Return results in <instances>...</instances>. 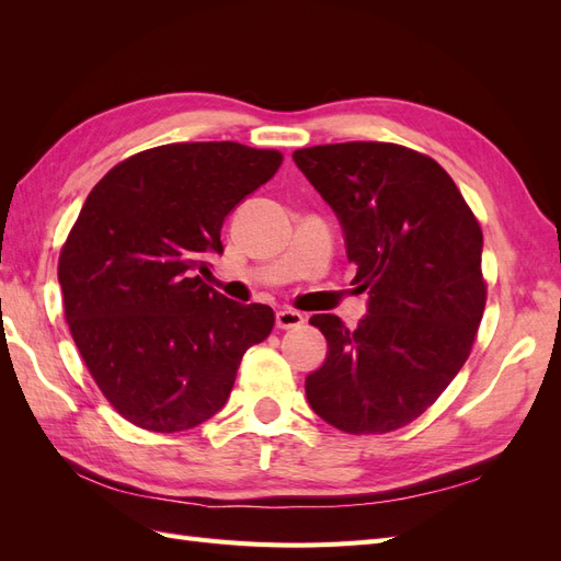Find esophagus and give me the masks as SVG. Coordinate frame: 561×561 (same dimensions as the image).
<instances>
[{
	"label": "esophagus",
	"instance_id": "34e87169",
	"mask_svg": "<svg viewBox=\"0 0 561 561\" xmlns=\"http://www.w3.org/2000/svg\"><path fill=\"white\" fill-rule=\"evenodd\" d=\"M304 322V316L295 309H280L276 313V328L280 330H293V328H299Z\"/></svg>",
	"mask_w": 561,
	"mask_h": 561
}]
</instances>
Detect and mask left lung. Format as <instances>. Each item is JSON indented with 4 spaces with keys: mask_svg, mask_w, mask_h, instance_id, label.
<instances>
[{
    "mask_svg": "<svg viewBox=\"0 0 561 561\" xmlns=\"http://www.w3.org/2000/svg\"><path fill=\"white\" fill-rule=\"evenodd\" d=\"M336 213L369 295L348 330L318 313L328 360L307 377L311 410L351 435L419 419L468 360L486 304L482 229L435 159L393 142H339L293 154Z\"/></svg>",
    "mask_w": 561,
    "mask_h": 561,
    "instance_id": "left-lung-1",
    "label": "left lung"
}]
</instances>
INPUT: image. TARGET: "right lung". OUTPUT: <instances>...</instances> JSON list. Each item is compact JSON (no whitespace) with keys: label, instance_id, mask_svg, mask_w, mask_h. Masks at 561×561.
I'll list each match as a JSON object with an SVG mask.
<instances>
[{"label":"right lung","instance_id":"obj_1","mask_svg":"<svg viewBox=\"0 0 561 561\" xmlns=\"http://www.w3.org/2000/svg\"><path fill=\"white\" fill-rule=\"evenodd\" d=\"M283 154L241 142H173L100 180L58 260L65 320L114 410L180 433L222 410L243 353L274 330L266 304L227 299L198 274L225 217Z\"/></svg>","mask_w":561,"mask_h":561}]
</instances>
